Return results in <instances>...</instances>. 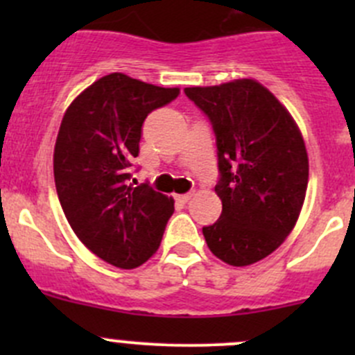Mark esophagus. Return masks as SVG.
Returning <instances> with one entry per match:
<instances>
[{
	"mask_svg": "<svg viewBox=\"0 0 355 355\" xmlns=\"http://www.w3.org/2000/svg\"><path fill=\"white\" fill-rule=\"evenodd\" d=\"M192 192H187V194H178V196H175V199L178 200V202H182V204H185V202H189V200L192 199Z\"/></svg>",
	"mask_w": 355,
	"mask_h": 355,
	"instance_id": "1",
	"label": "esophagus"
}]
</instances>
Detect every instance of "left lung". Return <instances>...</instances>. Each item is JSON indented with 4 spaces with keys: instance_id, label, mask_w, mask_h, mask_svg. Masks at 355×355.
Listing matches in <instances>:
<instances>
[{
    "instance_id": "left-lung-1",
    "label": "left lung",
    "mask_w": 355,
    "mask_h": 355,
    "mask_svg": "<svg viewBox=\"0 0 355 355\" xmlns=\"http://www.w3.org/2000/svg\"><path fill=\"white\" fill-rule=\"evenodd\" d=\"M216 135L220 220L202 228L211 252L232 266L270 256L295 227L309 159L285 106L252 78L185 87Z\"/></svg>"
}]
</instances>
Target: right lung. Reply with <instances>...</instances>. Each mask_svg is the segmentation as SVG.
I'll list each match as a JSON object with an SVG mask.
<instances>
[{
  "mask_svg": "<svg viewBox=\"0 0 355 355\" xmlns=\"http://www.w3.org/2000/svg\"><path fill=\"white\" fill-rule=\"evenodd\" d=\"M178 94L110 73L73 99L60 125L53 166L63 213L82 244L116 268L146 263L173 214V199L130 184V166L148 114Z\"/></svg>",
  "mask_w": 355,
  "mask_h": 355,
  "instance_id": "add662e5",
  "label": "right lung"
}]
</instances>
